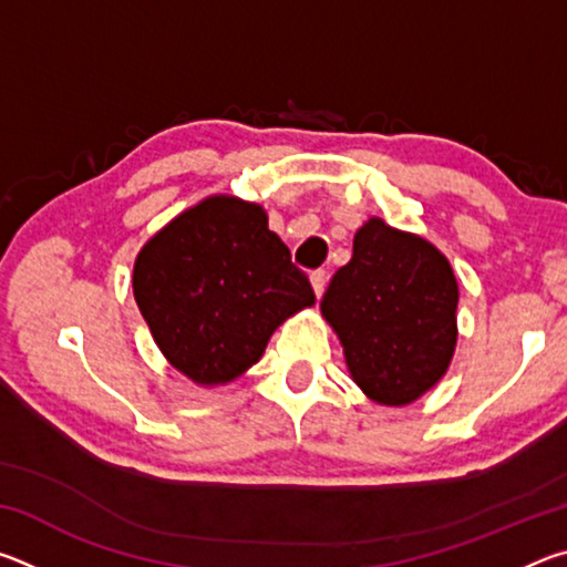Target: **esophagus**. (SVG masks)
<instances>
[{
  "mask_svg": "<svg viewBox=\"0 0 567 567\" xmlns=\"http://www.w3.org/2000/svg\"><path fill=\"white\" fill-rule=\"evenodd\" d=\"M310 280H312V290H315V295L322 297L324 287H328V272H324V270H315Z\"/></svg>",
  "mask_w": 567,
  "mask_h": 567,
  "instance_id": "34e87169",
  "label": "esophagus"
}]
</instances>
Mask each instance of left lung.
<instances>
[{"label":"left lung","instance_id":"1","mask_svg":"<svg viewBox=\"0 0 567 567\" xmlns=\"http://www.w3.org/2000/svg\"><path fill=\"white\" fill-rule=\"evenodd\" d=\"M320 310L350 375L380 405H408L445 375L457 340L453 267L417 235L364 223Z\"/></svg>","mask_w":567,"mask_h":567}]
</instances>
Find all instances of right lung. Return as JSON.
I'll list each match as a JSON object with an SVG mask.
<instances>
[{
	"label": "right lung",
	"instance_id": "right-lung-1",
	"mask_svg": "<svg viewBox=\"0 0 567 567\" xmlns=\"http://www.w3.org/2000/svg\"><path fill=\"white\" fill-rule=\"evenodd\" d=\"M132 287L159 350L199 385L243 375L290 315L315 305L262 207L235 197H207L159 229Z\"/></svg>",
	"mask_w": 567,
	"mask_h": 567
}]
</instances>
